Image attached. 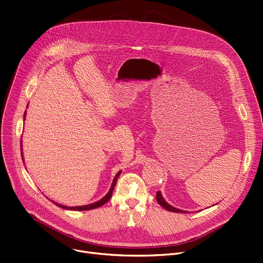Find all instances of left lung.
<instances>
[{
	"label": "left lung",
	"instance_id": "left-lung-1",
	"mask_svg": "<svg viewBox=\"0 0 263 263\" xmlns=\"http://www.w3.org/2000/svg\"><path fill=\"white\" fill-rule=\"evenodd\" d=\"M156 199H157V201H158V203H159L161 206H162L163 209H165L166 211H168V212H173V213H185L184 211H181V210H179V209H176V208L170 205V204L167 203V202L163 199V197H162V195H161L160 192H157Z\"/></svg>",
	"mask_w": 263,
	"mask_h": 263
}]
</instances>
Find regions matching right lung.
<instances>
[{
	"label": "right lung",
	"instance_id": "add662e5",
	"mask_svg": "<svg viewBox=\"0 0 263 263\" xmlns=\"http://www.w3.org/2000/svg\"><path fill=\"white\" fill-rule=\"evenodd\" d=\"M26 112V111H25ZM24 119H25V114H24ZM21 149H22V142H21ZM22 159H23V155H22ZM120 174H121V171L115 176V179H114V181H112V184H111V187H110V190H109V192L105 195V197L104 198H102L101 199L100 201H98V202H95V203H91V204H88V205H83V206H74V208H68V206H64V205H61V204H59V203H55V202H53V203L55 204V205H58L59 208H62V209H65V210H70V211H88V210H93V209H96V208H100V206H102L103 204H105L106 202L111 198V195H112V191H114V189H115V185H116V182H117V180H118V177L120 176Z\"/></svg>",
	"mask_w": 263,
	"mask_h": 263
}]
</instances>
